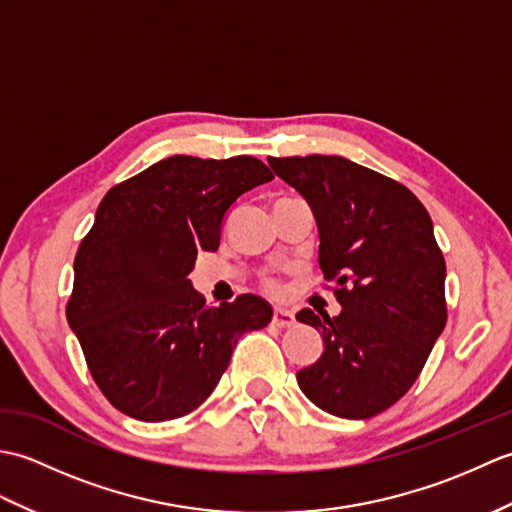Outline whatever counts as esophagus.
I'll use <instances>...</instances> for the list:
<instances>
[{"mask_svg": "<svg viewBox=\"0 0 512 512\" xmlns=\"http://www.w3.org/2000/svg\"><path fill=\"white\" fill-rule=\"evenodd\" d=\"M292 323H295V314H292V312L281 310V308H277L273 312V325H275V328H290Z\"/></svg>", "mask_w": 512, "mask_h": 512, "instance_id": "34e87169", "label": "esophagus"}]
</instances>
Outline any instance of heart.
<instances>
[{
  "instance_id": "obj_1",
  "label": "heart",
  "mask_w": 512,
  "mask_h": 512,
  "mask_svg": "<svg viewBox=\"0 0 512 512\" xmlns=\"http://www.w3.org/2000/svg\"><path fill=\"white\" fill-rule=\"evenodd\" d=\"M266 290H268V292H279V284H277L275 279H268V281H266Z\"/></svg>"
}]
</instances>
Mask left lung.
I'll return each mask as SVG.
<instances>
[{
    "mask_svg": "<svg viewBox=\"0 0 512 512\" xmlns=\"http://www.w3.org/2000/svg\"><path fill=\"white\" fill-rule=\"evenodd\" d=\"M319 226V264L339 317L297 321L323 336V354L297 372L303 394L339 418L365 420L416 383L447 325L442 250L431 217L405 184L341 156L268 158Z\"/></svg>",
    "mask_w": 512,
    "mask_h": 512,
    "instance_id": "8db88e82",
    "label": "left lung"
}]
</instances>
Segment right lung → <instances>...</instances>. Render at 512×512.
Masks as SVG:
<instances>
[{
    "label": "right lung",
    "mask_w": 512,
    "mask_h": 512,
    "mask_svg": "<svg viewBox=\"0 0 512 512\" xmlns=\"http://www.w3.org/2000/svg\"><path fill=\"white\" fill-rule=\"evenodd\" d=\"M273 178L253 156H171L105 193L65 314L94 383L125 416L165 422L198 409L239 336L273 319L255 295L209 306L187 279L200 250L220 246L231 204Z\"/></svg>",
    "instance_id": "right-lung-1"
}]
</instances>
